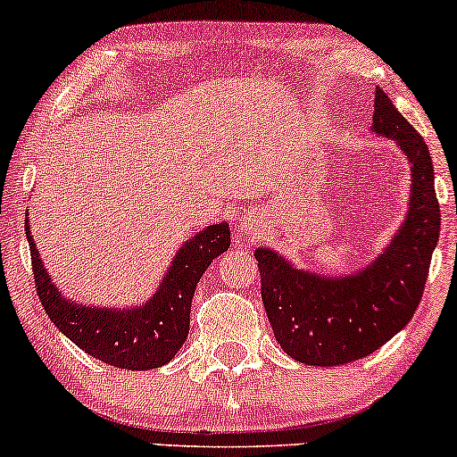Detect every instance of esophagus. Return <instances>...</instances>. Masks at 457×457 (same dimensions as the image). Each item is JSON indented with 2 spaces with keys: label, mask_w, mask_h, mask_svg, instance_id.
Returning a JSON list of instances; mask_svg holds the SVG:
<instances>
[{
  "label": "esophagus",
  "mask_w": 457,
  "mask_h": 457,
  "mask_svg": "<svg viewBox=\"0 0 457 457\" xmlns=\"http://www.w3.org/2000/svg\"><path fill=\"white\" fill-rule=\"evenodd\" d=\"M240 229H245L246 234H260L262 221H260V219H246V221L240 225Z\"/></svg>",
  "instance_id": "obj_1"
}]
</instances>
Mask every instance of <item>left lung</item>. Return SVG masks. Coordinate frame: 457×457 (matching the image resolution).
Here are the masks:
<instances>
[{"mask_svg":"<svg viewBox=\"0 0 457 457\" xmlns=\"http://www.w3.org/2000/svg\"><path fill=\"white\" fill-rule=\"evenodd\" d=\"M371 133L391 139L411 165L408 211L391 243L348 275L301 269L270 246L255 249L272 333L298 363L333 367L371 354L411 322L426 287L440 232L432 156L380 87Z\"/></svg>","mask_w":457,"mask_h":457,"instance_id":"obj_1","label":"left lung"}]
</instances>
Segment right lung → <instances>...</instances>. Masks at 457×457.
<instances>
[{
  "label": "right lung",
  "mask_w": 457,
  "mask_h": 457,
  "mask_svg": "<svg viewBox=\"0 0 457 457\" xmlns=\"http://www.w3.org/2000/svg\"><path fill=\"white\" fill-rule=\"evenodd\" d=\"M31 266L46 316L72 344L94 359L122 370L145 371L170 363L188 337V316L195 287L214 258L229 249V225L199 229L182 243L148 301L130 307L86 305L64 296L54 283L31 238L25 214Z\"/></svg>",
  "instance_id": "right-lung-1"
}]
</instances>
